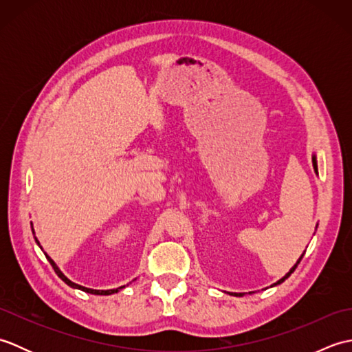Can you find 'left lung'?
<instances>
[{"mask_svg": "<svg viewBox=\"0 0 352 352\" xmlns=\"http://www.w3.org/2000/svg\"><path fill=\"white\" fill-rule=\"evenodd\" d=\"M313 166H315V170L318 172V164H316V159H315V157H313ZM302 256H304V254H302ZM302 256L300 257V260H298V261H296V265H295L294 267H292V269H290V271H289V272H287L286 275H284V276H283V278H281L280 281H276V283L274 284V286H276V284H280V283H283V281H284V280H286V278H289V276H290V274L295 271V269H296V266H298V265H300V261H301ZM233 295H236V296H242V294H239V295H237V294H233Z\"/></svg>", "mask_w": 352, "mask_h": 352, "instance_id": "obj_1", "label": "left lung"}]
</instances>
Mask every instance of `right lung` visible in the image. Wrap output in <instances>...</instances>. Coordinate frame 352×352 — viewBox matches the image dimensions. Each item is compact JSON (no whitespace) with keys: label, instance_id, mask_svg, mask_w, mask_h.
Listing matches in <instances>:
<instances>
[{"label":"right lung","instance_id":"obj_1","mask_svg":"<svg viewBox=\"0 0 352 352\" xmlns=\"http://www.w3.org/2000/svg\"><path fill=\"white\" fill-rule=\"evenodd\" d=\"M36 242H37V239H36ZM37 245H39V242H37ZM39 246H41V245H39ZM45 256H47V254H45ZM47 258H48V261L51 263L52 269H54V272H56L58 276H60V278H62L66 284H68V286H71V287H76V289H80V290H83V292H87V294H94V295H111V294H116V292H119V290L122 289V287H118V289H111V290H94V289H87V287H83V286H78V284L72 283L71 280L66 278V276L62 274L60 269H58L57 265L54 263V261L51 260L50 256H47Z\"/></svg>","mask_w":352,"mask_h":352}]
</instances>
